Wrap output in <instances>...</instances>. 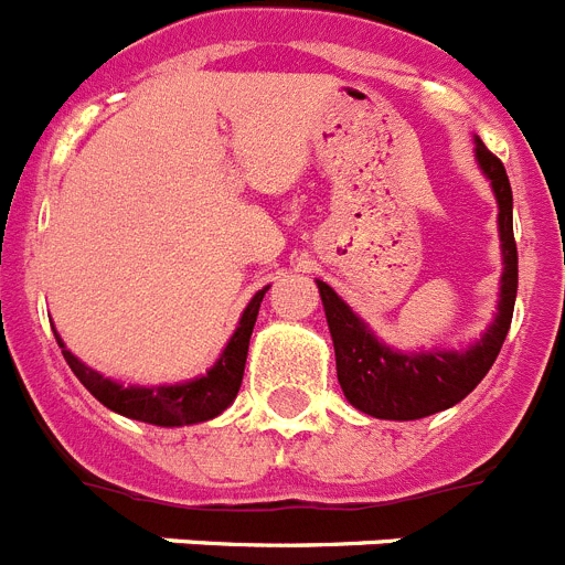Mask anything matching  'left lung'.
Returning <instances> with one entry per match:
<instances>
[{
  "mask_svg": "<svg viewBox=\"0 0 565 565\" xmlns=\"http://www.w3.org/2000/svg\"><path fill=\"white\" fill-rule=\"evenodd\" d=\"M476 160L490 180L498 202V236H501V295L498 312L481 340L465 352H399L374 338L352 307L329 284L318 281L334 343L338 383L345 399L377 419H422L461 403L484 380L495 363L512 323L518 292V247L512 236V188L504 162L476 137Z\"/></svg>",
  "mask_w": 565,
  "mask_h": 565,
  "instance_id": "left-lung-1",
  "label": "left lung"
}]
</instances>
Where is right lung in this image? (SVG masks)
I'll return each instance as SVG.
<instances>
[{"label":"right lung","mask_w":565,"mask_h":565,"mask_svg":"<svg viewBox=\"0 0 565 565\" xmlns=\"http://www.w3.org/2000/svg\"><path fill=\"white\" fill-rule=\"evenodd\" d=\"M270 287L258 289L253 295V301L247 303L233 338L227 340L222 358L213 363V369L202 377L188 380V383L177 385H124L115 380L104 377L100 371L89 369L81 363L73 352H70L58 332L53 329L55 340L61 345V354L70 363L75 377L84 383V388L104 403L106 408L115 411L120 416H129L137 422H149V425H160V428H182V425H196V422H207L213 416H220L227 405L236 399L238 385L245 377V363H247V349H250V334L256 327L258 307L262 298Z\"/></svg>","instance_id":"1"}]
</instances>
